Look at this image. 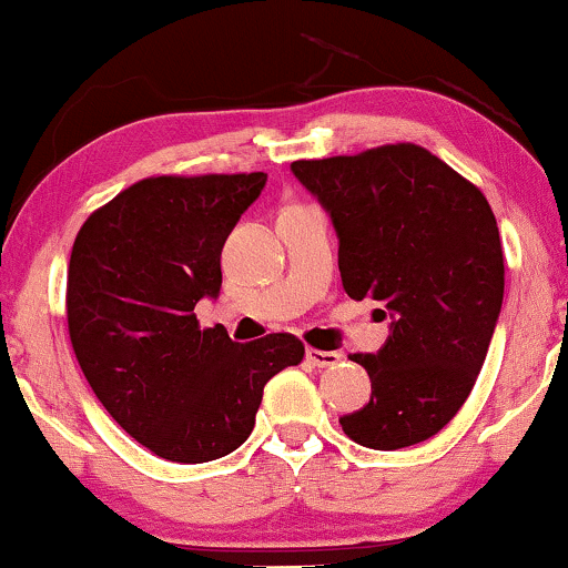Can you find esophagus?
Listing matches in <instances>:
<instances>
[{
    "label": "esophagus",
    "instance_id": "obj_1",
    "mask_svg": "<svg viewBox=\"0 0 568 568\" xmlns=\"http://www.w3.org/2000/svg\"><path fill=\"white\" fill-rule=\"evenodd\" d=\"M306 358L308 364H314V367H335L337 362H341V354L337 351H317V348H306Z\"/></svg>",
    "mask_w": 568,
    "mask_h": 568
}]
</instances>
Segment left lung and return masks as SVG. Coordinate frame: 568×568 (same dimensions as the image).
Masks as SVG:
<instances>
[{"mask_svg":"<svg viewBox=\"0 0 568 568\" xmlns=\"http://www.w3.org/2000/svg\"><path fill=\"white\" fill-rule=\"evenodd\" d=\"M337 233L351 298H375L390 335L354 354L369 404L341 416L364 448L425 443L454 419L483 369L500 304L504 251L483 191L414 143L291 164Z\"/></svg>","mask_w":568,"mask_h":568,"instance_id":"1","label":"left lung"}]
</instances>
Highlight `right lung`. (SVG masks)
Returning a JSON list of instances; mask_svg holds the SVG:
<instances>
[{
	"label": "right lung",
	"instance_id": "right-lung-1",
	"mask_svg": "<svg viewBox=\"0 0 568 568\" xmlns=\"http://www.w3.org/2000/svg\"><path fill=\"white\" fill-rule=\"evenodd\" d=\"M264 183V172L146 178L75 235L68 327L78 364L112 419L168 462L233 454L267 379L304 358L288 333L235 343L193 314L220 296L222 246Z\"/></svg>",
	"mask_w": 568,
	"mask_h": 568
}]
</instances>
